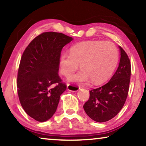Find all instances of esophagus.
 <instances>
[{
  "mask_svg": "<svg viewBox=\"0 0 146 146\" xmlns=\"http://www.w3.org/2000/svg\"><path fill=\"white\" fill-rule=\"evenodd\" d=\"M67 88L70 91L76 92L80 89V87L78 86L76 84H67Z\"/></svg>",
  "mask_w": 146,
  "mask_h": 146,
  "instance_id": "1",
  "label": "esophagus"
}]
</instances>
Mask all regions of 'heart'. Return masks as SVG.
<instances>
[{
	"label": "heart",
	"mask_w": 146,
	"mask_h": 146,
	"mask_svg": "<svg viewBox=\"0 0 146 146\" xmlns=\"http://www.w3.org/2000/svg\"><path fill=\"white\" fill-rule=\"evenodd\" d=\"M119 60L117 47L111 42L86 41L76 44L70 53L60 56L59 67L62 74L70 78L80 67L82 69L70 80L100 84L108 80L114 72Z\"/></svg>",
	"instance_id": "heart-1"
}]
</instances>
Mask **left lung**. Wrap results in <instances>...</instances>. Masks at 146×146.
<instances>
[{
	"instance_id": "8db88e82",
	"label": "left lung",
	"mask_w": 146,
	"mask_h": 146,
	"mask_svg": "<svg viewBox=\"0 0 146 146\" xmlns=\"http://www.w3.org/2000/svg\"><path fill=\"white\" fill-rule=\"evenodd\" d=\"M117 70L108 82L90 91L88 100L84 105L86 114L97 122L114 117L122 108L129 91L131 76L130 60L122 48Z\"/></svg>"
}]
</instances>
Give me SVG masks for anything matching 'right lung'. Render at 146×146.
Masks as SVG:
<instances>
[{"mask_svg": "<svg viewBox=\"0 0 146 146\" xmlns=\"http://www.w3.org/2000/svg\"><path fill=\"white\" fill-rule=\"evenodd\" d=\"M72 40V38L62 33L45 32L35 38L22 55L18 95L25 112L38 121L52 116L60 96L66 90L58 72L62 49Z\"/></svg>", "mask_w": 146, "mask_h": 146, "instance_id": "right-lung-1", "label": "right lung"}]
</instances>
